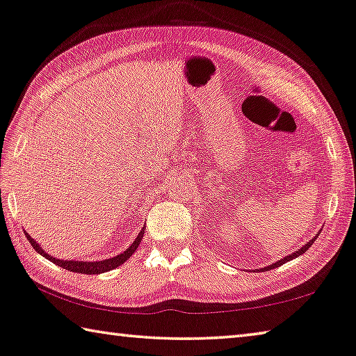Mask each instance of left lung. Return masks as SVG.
<instances>
[{
	"label": "left lung",
	"instance_id": "1",
	"mask_svg": "<svg viewBox=\"0 0 356 356\" xmlns=\"http://www.w3.org/2000/svg\"><path fill=\"white\" fill-rule=\"evenodd\" d=\"M316 238H317V236H314V238H311V240H309V242H308V243H306L305 246H301V248H300L298 251H295V252H291V254H289V256H286L284 259H280V261H278V262H275V264H272V265H270V267H264L262 270H270V268H276V267H280V265H282V264H286V262H289V261H292V259H295V257H298V256H301V254H303V252H306V251H308V248H309V246H311L312 243H314V242H316Z\"/></svg>",
	"mask_w": 356,
	"mask_h": 356
}]
</instances>
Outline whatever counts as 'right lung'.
<instances>
[{
	"label": "right lung",
	"mask_w": 356,
	"mask_h": 356,
	"mask_svg": "<svg viewBox=\"0 0 356 356\" xmlns=\"http://www.w3.org/2000/svg\"><path fill=\"white\" fill-rule=\"evenodd\" d=\"M144 229H146V226H144L141 229V232L138 234V237L135 238V242L131 243L127 250H125L124 252H120V254L114 256L111 259H104V261H99V262H83V261H63V259H56L48 254V252H45L44 250H42V246L35 242L34 238L29 237V234L25 232L26 238L29 240V243H31L33 248L39 252V254H42L44 257H47L48 261H51L53 264H56L58 267H63L65 270H70V272H75V273H84V275H99V273H105V272H110V270L119 267V265H122L127 259L134 254V252L136 251L138 246H140L141 240H143V234H144Z\"/></svg>",
	"instance_id": "1"
}]
</instances>
